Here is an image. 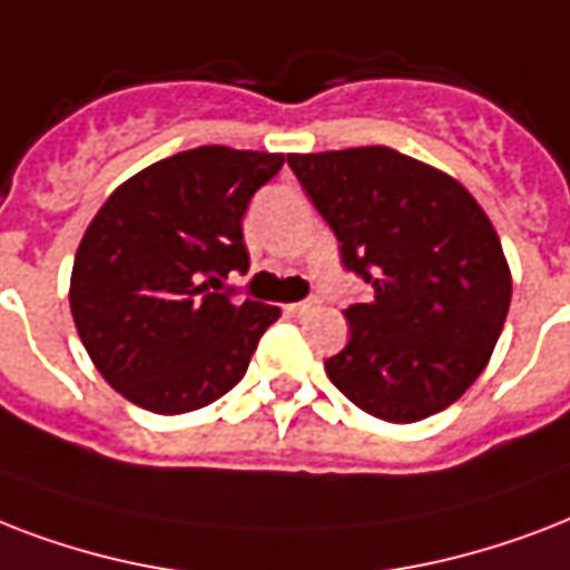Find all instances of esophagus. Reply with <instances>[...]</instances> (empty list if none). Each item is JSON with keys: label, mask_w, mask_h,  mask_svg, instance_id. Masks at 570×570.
Here are the masks:
<instances>
[{"label": "esophagus", "mask_w": 570, "mask_h": 570, "mask_svg": "<svg viewBox=\"0 0 570 570\" xmlns=\"http://www.w3.org/2000/svg\"><path fill=\"white\" fill-rule=\"evenodd\" d=\"M315 306H317V299H299V303H288V306H285V312L294 317H303V315H308V312H312Z\"/></svg>", "instance_id": "1"}]
</instances>
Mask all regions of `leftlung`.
Listing matches in <instances>:
<instances>
[{"mask_svg":"<svg viewBox=\"0 0 570 570\" xmlns=\"http://www.w3.org/2000/svg\"><path fill=\"white\" fill-rule=\"evenodd\" d=\"M374 297L345 308L351 342L324 363L335 390L410 425L461 399L491 360L511 303L500 235L452 175L386 145L288 154Z\"/></svg>","mask_w":570,"mask_h":570,"instance_id":"8db88e82","label":"left lung"}]
</instances>
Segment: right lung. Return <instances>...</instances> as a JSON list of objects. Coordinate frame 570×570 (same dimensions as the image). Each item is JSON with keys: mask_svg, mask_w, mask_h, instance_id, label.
<instances>
[{"mask_svg": "<svg viewBox=\"0 0 570 570\" xmlns=\"http://www.w3.org/2000/svg\"><path fill=\"white\" fill-rule=\"evenodd\" d=\"M285 154L202 145L136 171L79 240L70 315L104 381L178 416L237 386L279 308L219 294L249 271L240 219Z\"/></svg>", "mask_w": 570, "mask_h": 570, "instance_id": "right-lung-1", "label": "right lung"}]
</instances>
